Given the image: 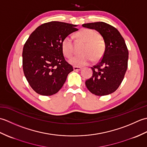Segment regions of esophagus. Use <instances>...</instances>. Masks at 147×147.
Returning a JSON list of instances; mask_svg holds the SVG:
<instances>
[{
	"mask_svg": "<svg viewBox=\"0 0 147 147\" xmlns=\"http://www.w3.org/2000/svg\"><path fill=\"white\" fill-rule=\"evenodd\" d=\"M73 69H74V71H80L81 69H82V68L80 67L74 66V67H73Z\"/></svg>",
	"mask_w": 147,
	"mask_h": 147,
	"instance_id": "obj_1",
	"label": "esophagus"
}]
</instances>
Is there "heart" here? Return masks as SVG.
Segmentation results:
<instances>
[{"mask_svg": "<svg viewBox=\"0 0 147 147\" xmlns=\"http://www.w3.org/2000/svg\"><path fill=\"white\" fill-rule=\"evenodd\" d=\"M76 37L79 41L85 42L82 51L83 54L74 56L69 61V63L76 67L84 66L92 62L100 60L104 56L106 45L104 39L98 35L96 31L85 28L76 33ZM61 48L64 55L67 58H71L74 51V45L71 37L65 36L62 40Z\"/></svg>", "mask_w": 147, "mask_h": 147, "instance_id": "obj_1", "label": "heart"}]
</instances>
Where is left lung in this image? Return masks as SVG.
<instances>
[{
	"mask_svg": "<svg viewBox=\"0 0 147 147\" xmlns=\"http://www.w3.org/2000/svg\"><path fill=\"white\" fill-rule=\"evenodd\" d=\"M82 26L98 32L106 45L103 57L91 67L92 76L86 80L85 85L95 95L111 94L120 86L127 68L128 50L125 41L115 28L104 22L86 23Z\"/></svg>",
	"mask_w": 147,
	"mask_h": 147,
	"instance_id": "obj_1",
	"label": "left lung"
}]
</instances>
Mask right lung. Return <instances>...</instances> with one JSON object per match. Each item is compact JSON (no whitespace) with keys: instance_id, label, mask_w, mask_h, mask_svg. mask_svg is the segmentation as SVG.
<instances>
[{"instance_id":"1","label":"right lung","mask_w":147,"mask_h":147,"mask_svg":"<svg viewBox=\"0 0 147 147\" xmlns=\"http://www.w3.org/2000/svg\"><path fill=\"white\" fill-rule=\"evenodd\" d=\"M76 25L59 21L42 24L31 34L23 51V69L28 82L40 95L57 93L73 67L65 60L61 43L78 30Z\"/></svg>"}]
</instances>
